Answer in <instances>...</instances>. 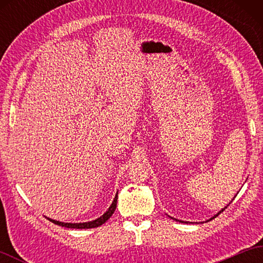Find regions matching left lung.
Listing matches in <instances>:
<instances>
[{
	"label": "left lung",
	"mask_w": 263,
	"mask_h": 263,
	"mask_svg": "<svg viewBox=\"0 0 263 263\" xmlns=\"http://www.w3.org/2000/svg\"><path fill=\"white\" fill-rule=\"evenodd\" d=\"M234 198H235V197H234ZM227 206H228V204H227ZM227 206H225V208H224V209H221V210H220L219 212H218V214H217V215H215L214 217H211V218H210V219H208V220H206V221H209V220H211V219H214V218H216V217H217L218 215H219V214H221V211H224V210H225V209L227 208ZM171 218H172V219H175V218H173V217H171ZM175 220H176V221H181V222H186V224H187V221H183V220H178V219H175Z\"/></svg>",
	"instance_id": "left-lung-1"
}]
</instances>
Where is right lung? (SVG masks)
<instances>
[{
  "label": "right lung",
  "mask_w": 263,
  "mask_h": 263,
  "mask_svg": "<svg viewBox=\"0 0 263 263\" xmlns=\"http://www.w3.org/2000/svg\"><path fill=\"white\" fill-rule=\"evenodd\" d=\"M117 194H119V193H116L113 202H111V204H110L109 208L107 209V211H106L103 216H100L99 218H97V219H95V220L87 221V222H63V221L51 219V218H48V217H46V218L49 221L54 222V224H57L59 226H62V227H66V228H77V230H85V228L98 227L100 225H103L104 222L107 221L109 218L111 217V215L114 214V211L116 209V204H117Z\"/></svg>",
  "instance_id": "add662e5"
}]
</instances>
